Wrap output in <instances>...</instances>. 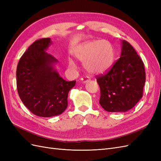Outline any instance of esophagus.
<instances>
[{
	"instance_id": "34e87169",
	"label": "esophagus",
	"mask_w": 161,
	"mask_h": 161,
	"mask_svg": "<svg viewBox=\"0 0 161 161\" xmlns=\"http://www.w3.org/2000/svg\"><path fill=\"white\" fill-rule=\"evenodd\" d=\"M80 80L82 82H83V83H86V82H89L90 80V79H89V77L85 76V77H82L80 79Z\"/></svg>"
}]
</instances>
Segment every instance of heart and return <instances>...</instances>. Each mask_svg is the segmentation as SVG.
I'll list each match as a JSON object with an SVG mask.
<instances>
[{
	"instance_id": "heart-1",
	"label": "heart",
	"mask_w": 161,
	"mask_h": 161,
	"mask_svg": "<svg viewBox=\"0 0 161 161\" xmlns=\"http://www.w3.org/2000/svg\"><path fill=\"white\" fill-rule=\"evenodd\" d=\"M78 60L83 62L84 69L91 75H100L108 71L115 59V51L111 43L105 40L89 41L82 43L75 50ZM69 65L75 69L76 64L72 59Z\"/></svg>"
}]
</instances>
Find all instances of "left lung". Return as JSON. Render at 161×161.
I'll use <instances>...</instances> for the list:
<instances>
[{
  "mask_svg": "<svg viewBox=\"0 0 161 161\" xmlns=\"http://www.w3.org/2000/svg\"><path fill=\"white\" fill-rule=\"evenodd\" d=\"M100 87L99 103L109 112L132 109L143 96L146 81L144 65L134 48L121 41L119 59L104 75L97 76Z\"/></svg>",
  "mask_w": 161,
  "mask_h": 161,
  "instance_id": "1",
  "label": "left lung"
}]
</instances>
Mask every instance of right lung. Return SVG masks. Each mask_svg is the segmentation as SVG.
Returning <instances> with one entry per match:
<instances>
[{
  "label": "right lung",
  "mask_w": 161,
  "mask_h": 161,
  "mask_svg": "<svg viewBox=\"0 0 161 161\" xmlns=\"http://www.w3.org/2000/svg\"><path fill=\"white\" fill-rule=\"evenodd\" d=\"M50 38L34 42L19 61L17 87L21 100L32 114L50 118L62 114L68 105V95L76 80L66 81L53 67L58 60L46 52Z\"/></svg>",
  "instance_id": "add662e5"
}]
</instances>
